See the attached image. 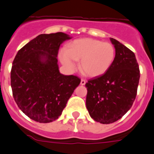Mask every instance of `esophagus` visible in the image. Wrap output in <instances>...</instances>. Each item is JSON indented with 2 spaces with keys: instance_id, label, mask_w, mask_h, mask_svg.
<instances>
[{
  "instance_id": "esophagus-1",
  "label": "esophagus",
  "mask_w": 154,
  "mask_h": 154,
  "mask_svg": "<svg viewBox=\"0 0 154 154\" xmlns=\"http://www.w3.org/2000/svg\"><path fill=\"white\" fill-rule=\"evenodd\" d=\"M85 83H86L85 80H84V79H82V80H81V82H80L81 85H85Z\"/></svg>"
}]
</instances>
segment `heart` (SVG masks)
Returning <instances> with one entry per match:
<instances>
[{
	"label": "heart",
	"mask_w": 154,
	"mask_h": 154,
	"mask_svg": "<svg viewBox=\"0 0 154 154\" xmlns=\"http://www.w3.org/2000/svg\"><path fill=\"white\" fill-rule=\"evenodd\" d=\"M115 57L114 45L109 42L92 38L74 40L59 52V57L63 66L69 70L76 66L75 61H80L79 68L86 76L95 78L104 75L113 63Z\"/></svg>",
	"instance_id": "b5f03b06"
}]
</instances>
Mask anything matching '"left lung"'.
Wrapping results in <instances>:
<instances>
[{
	"instance_id": "1",
	"label": "left lung",
	"mask_w": 154,
	"mask_h": 154,
	"mask_svg": "<svg viewBox=\"0 0 154 154\" xmlns=\"http://www.w3.org/2000/svg\"><path fill=\"white\" fill-rule=\"evenodd\" d=\"M110 40L115 48L113 63L104 75L85 84L87 109L94 121L103 124L118 121L130 109L140 79L135 54L119 41Z\"/></svg>"
}]
</instances>
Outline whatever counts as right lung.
Instances as JSON below:
<instances>
[{
  "label": "right lung",
  "mask_w": 154,
  "mask_h": 154,
  "mask_svg": "<svg viewBox=\"0 0 154 154\" xmlns=\"http://www.w3.org/2000/svg\"><path fill=\"white\" fill-rule=\"evenodd\" d=\"M72 37L62 32L40 34L22 47L11 69L13 95L19 109L36 122L57 120L80 84L75 75L59 71L60 45Z\"/></svg>",
  "instance_id": "1"
}]
</instances>
